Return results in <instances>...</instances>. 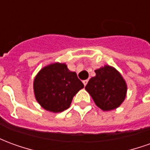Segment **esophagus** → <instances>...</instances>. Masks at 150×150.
Masks as SVG:
<instances>
[{
  "instance_id": "1",
  "label": "esophagus",
  "mask_w": 150,
  "mask_h": 150,
  "mask_svg": "<svg viewBox=\"0 0 150 150\" xmlns=\"http://www.w3.org/2000/svg\"><path fill=\"white\" fill-rule=\"evenodd\" d=\"M88 79H85V80H83V84H84V86H86V85H87V83H88Z\"/></svg>"
}]
</instances>
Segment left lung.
Instances as JSON below:
<instances>
[{"instance_id":"1","label":"left lung","mask_w":150,"mask_h":150,"mask_svg":"<svg viewBox=\"0 0 150 150\" xmlns=\"http://www.w3.org/2000/svg\"><path fill=\"white\" fill-rule=\"evenodd\" d=\"M95 72L96 76L90 79L85 89L100 109H116L126 97L125 80L118 71L110 66L105 65Z\"/></svg>"}]
</instances>
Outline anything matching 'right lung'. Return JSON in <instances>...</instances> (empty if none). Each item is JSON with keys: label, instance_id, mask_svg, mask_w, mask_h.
<instances>
[{"label": "right lung", "instance_id": "right-lung-1", "mask_svg": "<svg viewBox=\"0 0 150 150\" xmlns=\"http://www.w3.org/2000/svg\"><path fill=\"white\" fill-rule=\"evenodd\" d=\"M84 85L65 63L54 62L43 67L34 81V96L42 107L52 112L67 109L73 97Z\"/></svg>", "mask_w": 150, "mask_h": 150}]
</instances>
